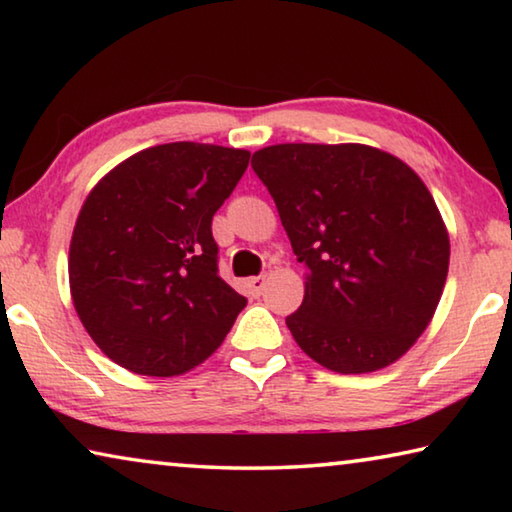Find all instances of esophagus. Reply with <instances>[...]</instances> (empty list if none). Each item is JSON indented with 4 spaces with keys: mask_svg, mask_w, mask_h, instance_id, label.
Segmentation results:
<instances>
[{
    "mask_svg": "<svg viewBox=\"0 0 512 512\" xmlns=\"http://www.w3.org/2000/svg\"><path fill=\"white\" fill-rule=\"evenodd\" d=\"M266 287V277L264 275H257V277H250V280H246V289L253 298L262 296V291Z\"/></svg>",
    "mask_w": 512,
    "mask_h": 512,
    "instance_id": "obj_1",
    "label": "esophagus"
}]
</instances>
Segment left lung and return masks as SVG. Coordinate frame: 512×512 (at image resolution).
I'll list each match as a JSON object with an SVG mask.
<instances>
[{
    "instance_id": "8db88e82",
    "label": "left lung",
    "mask_w": 512,
    "mask_h": 512,
    "mask_svg": "<svg viewBox=\"0 0 512 512\" xmlns=\"http://www.w3.org/2000/svg\"><path fill=\"white\" fill-rule=\"evenodd\" d=\"M253 169L307 264L305 300L287 318L300 350L341 375L391 366L447 280V225L427 185L368 144H273Z\"/></svg>"
}]
</instances>
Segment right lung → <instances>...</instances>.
<instances>
[{
    "label": "right lung",
    "instance_id": "1",
    "mask_svg": "<svg viewBox=\"0 0 512 512\" xmlns=\"http://www.w3.org/2000/svg\"><path fill=\"white\" fill-rule=\"evenodd\" d=\"M250 153L171 142L110 169L76 219L69 291L92 341L149 377L196 368L223 343L246 298L216 268L212 216Z\"/></svg>",
    "mask_w": 512,
    "mask_h": 512
}]
</instances>
